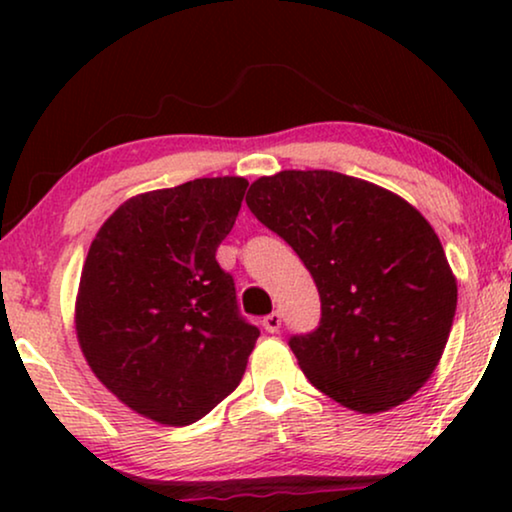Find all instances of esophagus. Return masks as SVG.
<instances>
[{
	"label": "esophagus",
	"mask_w": 512,
	"mask_h": 512,
	"mask_svg": "<svg viewBox=\"0 0 512 512\" xmlns=\"http://www.w3.org/2000/svg\"><path fill=\"white\" fill-rule=\"evenodd\" d=\"M263 328L268 333H279V328H282V314L272 312L268 317H263Z\"/></svg>",
	"instance_id": "obj_1"
}]
</instances>
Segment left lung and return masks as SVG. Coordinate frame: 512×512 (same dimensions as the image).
<instances>
[{
    "mask_svg": "<svg viewBox=\"0 0 512 512\" xmlns=\"http://www.w3.org/2000/svg\"><path fill=\"white\" fill-rule=\"evenodd\" d=\"M247 205L319 289V328L289 340L307 380L361 415L417 394L457 310V279L431 223L401 195L331 170L256 179Z\"/></svg>",
    "mask_w": 512,
    "mask_h": 512,
    "instance_id": "obj_1",
    "label": "left lung"
}]
</instances>
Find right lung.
<instances>
[{
    "mask_svg": "<svg viewBox=\"0 0 512 512\" xmlns=\"http://www.w3.org/2000/svg\"><path fill=\"white\" fill-rule=\"evenodd\" d=\"M249 181L193 179L125 200L90 244L76 338L97 380L158 424L198 422L240 384L258 335L216 263Z\"/></svg>",
    "mask_w": 512,
    "mask_h": 512,
    "instance_id": "add662e5",
    "label": "right lung"
}]
</instances>
